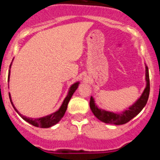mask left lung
I'll return each instance as SVG.
<instances>
[{
    "label": "left lung",
    "mask_w": 160,
    "mask_h": 160,
    "mask_svg": "<svg viewBox=\"0 0 160 160\" xmlns=\"http://www.w3.org/2000/svg\"><path fill=\"white\" fill-rule=\"evenodd\" d=\"M146 81L147 87L144 90L143 93L141 95V97L138 99V101L133 104L128 110L125 111L122 113L116 114V113L109 112V111H104L102 109H98L95 106L94 98L90 97V107L93 114L97 118L109 124H114V125H122L128 122L130 120L132 119L134 117H135L138 113L142 110L145 105L147 104V102L148 100L150 94V79H149V73H148V67L146 66Z\"/></svg>",
    "instance_id": "8db88e82"
}]
</instances>
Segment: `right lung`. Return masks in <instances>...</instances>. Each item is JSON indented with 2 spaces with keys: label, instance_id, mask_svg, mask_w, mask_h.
<instances>
[{
  "label": "right lung",
  "instance_id": "1",
  "mask_svg": "<svg viewBox=\"0 0 160 160\" xmlns=\"http://www.w3.org/2000/svg\"><path fill=\"white\" fill-rule=\"evenodd\" d=\"M9 73H10V70H9V72H8V77H9ZM78 86V82H76L73 85H72L71 87L70 88V90H69L68 95L66 96V98H65L64 102H63L62 103V107L59 108L58 111L53 113L52 114H49V115H47V116L46 117H42V118H34V119H33V118H27V117H25L24 116V115H22V114H21L18 111H17V109L13 107V104H12V100H11L10 94H9V98H10V102L11 103H12V107H13L14 109H15V111L18 112V114H19L20 116L22 117L24 120H25V121L29 122V123L32 124V126L38 127V128H48L52 127V126L55 125L56 123H58V122L62 119V118L64 116L66 109H67L68 103H69V102H70V98H71L72 95L73 94L74 91L77 90Z\"/></svg>",
  "mask_w": 160,
  "mask_h": 160
}]
</instances>
